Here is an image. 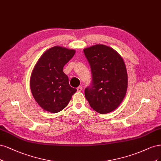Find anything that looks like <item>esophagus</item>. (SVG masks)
Here are the masks:
<instances>
[{"instance_id":"34e87169","label":"esophagus","mask_w":161,"mask_h":161,"mask_svg":"<svg viewBox=\"0 0 161 161\" xmlns=\"http://www.w3.org/2000/svg\"><path fill=\"white\" fill-rule=\"evenodd\" d=\"M77 92H81L82 91V87L81 86H79L77 88Z\"/></svg>"}]
</instances>
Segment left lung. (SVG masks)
<instances>
[{"mask_svg":"<svg viewBox=\"0 0 161 161\" xmlns=\"http://www.w3.org/2000/svg\"><path fill=\"white\" fill-rule=\"evenodd\" d=\"M89 62L92 86L85 90V96L90 106L100 114L111 112L120 105L128 87L126 67L116 51L102 44L85 48Z\"/></svg>","mask_w":161,"mask_h":161,"instance_id":"8db88e82","label":"left lung"}]
</instances>
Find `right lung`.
Listing matches in <instances>:
<instances>
[{"label": "right lung", "mask_w": 161, "mask_h": 161, "mask_svg": "<svg viewBox=\"0 0 161 161\" xmlns=\"http://www.w3.org/2000/svg\"><path fill=\"white\" fill-rule=\"evenodd\" d=\"M75 53L74 49L55 46L45 51L35 64L30 87L34 99L43 110L51 113L61 111L76 92L63 71Z\"/></svg>", "instance_id": "right-lung-1"}]
</instances>
